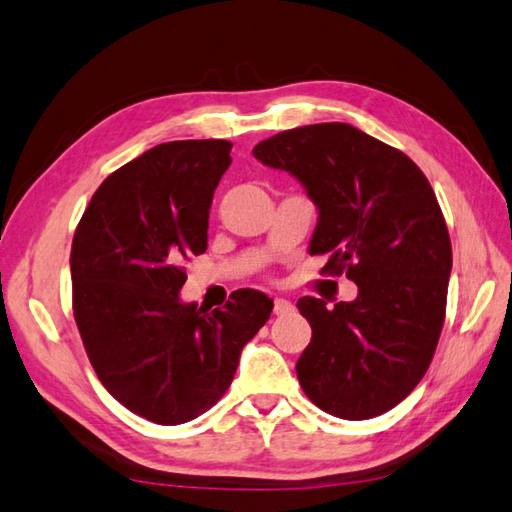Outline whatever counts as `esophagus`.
<instances>
[{
  "label": "esophagus",
  "mask_w": 512,
  "mask_h": 512,
  "mask_svg": "<svg viewBox=\"0 0 512 512\" xmlns=\"http://www.w3.org/2000/svg\"><path fill=\"white\" fill-rule=\"evenodd\" d=\"M295 310V306L290 304V302H286V299H275V304H273V313L277 315V317H284V315H290Z\"/></svg>",
  "instance_id": "obj_1"
}]
</instances>
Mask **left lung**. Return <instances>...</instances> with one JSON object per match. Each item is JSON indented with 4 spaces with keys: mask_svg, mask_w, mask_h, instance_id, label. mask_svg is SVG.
<instances>
[{
    "mask_svg": "<svg viewBox=\"0 0 512 512\" xmlns=\"http://www.w3.org/2000/svg\"><path fill=\"white\" fill-rule=\"evenodd\" d=\"M319 208L310 255L357 284L355 302H297L313 337L299 386L324 413L370 419L422 382L442 335L453 268L448 228L426 175L402 150L342 124L284 130L253 148Z\"/></svg>",
    "mask_w": 512,
    "mask_h": 512,
    "instance_id": "left-lung-1",
    "label": "left lung"
}]
</instances>
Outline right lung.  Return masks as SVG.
<instances>
[{
	"label": "right lung",
	"instance_id": "1",
	"mask_svg": "<svg viewBox=\"0 0 512 512\" xmlns=\"http://www.w3.org/2000/svg\"><path fill=\"white\" fill-rule=\"evenodd\" d=\"M226 139L146 150L95 190L70 248L73 313L99 382L135 415L177 426L215 406L273 299L239 288L224 308L179 302L184 262L208 246Z\"/></svg>",
	"mask_w": 512,
	"mask_h": 512
}]
</instances>
